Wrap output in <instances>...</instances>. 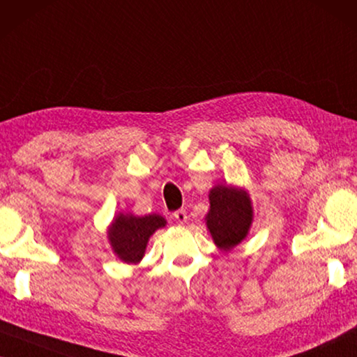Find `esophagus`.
Listing matches in <instances>:
<instances>
[{"label":"esophagus","instance_id":"obj_1","mask_svg":"<svg viewBox=\"0 0 357 357\" xmlns=\"http://www.w3.org/2000/svg\"><path fill=\"white\" fill-rule=\"evenodd\" d=\"M173 218L176 220V223L184 225L188 222V213H185V210H178V212L173 213Z\"/></svg>","mask_w":357,"mask_h":357}]
</instances>
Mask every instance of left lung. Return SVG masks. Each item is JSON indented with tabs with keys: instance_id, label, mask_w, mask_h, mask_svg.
Returning a JSON list of instances; mask_svg holds the SVG:
<instances>
[{
	"instance_id": "left-lung-1",
	"label": "left lung",
	"mask_w": 357,
	"mask_h": 357,
	"mask_svg": "<svg viewBox=\"0 0 357 357\" xmlns=\"http://www.w3.org/2000/svg\"><path fill=\"white\" fill-rule=\"evenodd\" d=\"M208 202L207 231L220 250L229 252L248 238L254 222L252 200L244 188L217 184L210 189Z\"/></svg>"
}]
</instances>
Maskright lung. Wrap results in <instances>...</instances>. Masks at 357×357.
Wrapping results in <instances>:
<instances>
[{
	"instance_id": "1",
	"label": "right lung",
	"mask_w": 357,
	"mask_h": 357,
	"mask_svg": "<svg viewBox=\"0 0 357 357\" xmlns=\"http://www.w3.org/2000/svg\"><path fill=\"white\" fill-rule=\"evenodd\" d=\"M167 227L162 215L150 213L137 217L134 213L119 212L108 225V243L114 255L124 264H139L144 259L150 238L160 228Z\"/></svg>"
}]
</instances>
